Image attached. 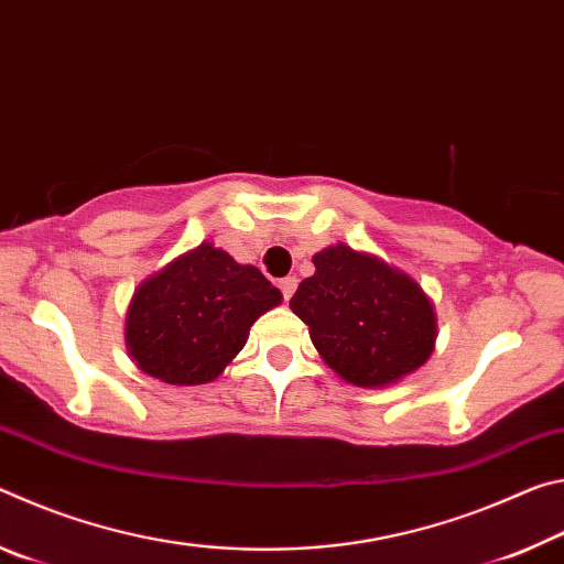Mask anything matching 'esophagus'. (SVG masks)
Returning a JSON list of instances; mask_svg holds the SVG:
<instances>
[{"label":"esophagus","mask_w":564,"mask_h":564,"mask_svg":"<svg viewBox=\"0 0 564 564\" xmlns=\"http://www.w3.org/2000/svg\"><path fill=\"white\" fill-rule=\"evenodd\" d=\"M295 285H299V281H295V275H285V279H281L279 281V289H281V293H283V299L289 301L291 295L295 293Z\"/></svg>","instance_id":"1"}]
</instances>
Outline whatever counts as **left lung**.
Instances as JSON below:
<instances>
[{
    "instance_id": "left-lung-1",
    "label": "left lung",
    "mask_w": 564,
    "mask_h": 564,
    "mask_svg": "<svg viewBox=\"0 0 564 564\" xmlns=\"http://www.w3.org/2000/svg\"><path fill=\"white\" fill-rule=\"evenodd\" d=\"M291 311L308 326L321 358L360 388L395 383L431 358L435 313L410 275L350 246L313 256Z\"/></svg>"
}]
</instances>
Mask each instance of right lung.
<instances>
[{"label": "right lung", "instance_id": "obj_1", "mask_svg": "<svg viewBox=\"0 0 564 564\" xmlns=\"http://www.w3.org/2000/svg\"><path fill=\"white\" fill-rule=\"evenodd\" d=\"M281 291L256 269L202 243L133 293L127 346L137 366L171 386H202L221 376L261 313Z\"/></svg>", "mask_w": 564, "mask_h": 564}]
</instances>
